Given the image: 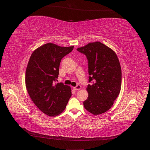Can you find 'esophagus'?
I'll return each mask as SVG.
<instances>
[{"label": "esophagus", "instance_id": "esophagus-1", "mask_svg": "<svg viewBox=\"0 0 150 150\" xmlns=\"http://www.w3.org/2000/svg\"><path fill=\"white\" fill-rule=\"evenodd\" d=\"M81 88H82V87H81V86L79 85V84H78V85H77V86H76V87H74V88H73V89H74V90H76V91H79V90L81 89Z\"/></svg>", "mask_w": 150, "mask_h": 150}]
</instances>
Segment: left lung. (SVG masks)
Masks as SVG:
<instances>
[{
    "mask_svg": "<svg viewBox=\"0 0 150 150\" xmlns=\"http://www.w3.org/2000/svg\"><path fill=\"white\" fill-rule=\"evenodd\" d=\"M88 61V98L84 107L94 115L108 111L120 93L121 69L116 54L100 42H90L77 49Z\"/></svg>",
    "mask_w": 150,
    "mask_h": 150,
    "instance_id": "1",
    "label": "left lung"
}]
</instances>
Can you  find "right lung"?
I'll list each match as a JSON object with an SVG mask.
<instances>
[{"label": "right lung", "mask_w": 150, "mask_h": 150, "mask_svg": "<svg viewBox=\"0 0 150 150\" xmlns=\"http://www.w3.org/2000/svg\"><path fill=\"white\" fill-rule=\"evenodd\" d=\"M74 46L44 44L32 53L25 71V86L35 105L44 114L56 116L65 110L71 96L69 86L55 82L61 61Z\"/></svg>", "instance_id": "add662e5"}]
</instances>
